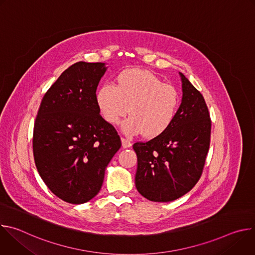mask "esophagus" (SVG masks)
I'll use <instances>...</instances> for the list:
<instances>
[{"instance_id":"34e87169","label":"esophagus","mask_w":255,"mask_h":255,"mask_svg":"<svg viewBox=\"0 0 255 255\" xmlns=\"http://www.w3.org/2000/svg\"><path fill=\"white\" fill-rule=\"evenodd\" d=\"M121 142H122V146H123V148H129V147H131L132 143H131L128 139L121 138Z\"/></svg>"}]
</instances>
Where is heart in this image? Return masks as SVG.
I'll use <instances>...</instances> for the list:
<instances>
[{
	"label": "heart",
	"mask_w": 255,
	"mask_h": 255,
	"mask_svg": "<svg viewBox=\"0 0 255 255\" xmlns=\"http://www.w3.org/2000/svg\"><path fill=\"white\" fill-rule=\"evenodd\" d=\"M96 104L102 117L111 125L122 123L127 135L142 132L146 138L163 133L173 122L179 104L176 90L151 71L130 68L115 78V86L103 85L96 93Z\"/></svg>",
	"instance_id": "obj_1"
}]
</instances>
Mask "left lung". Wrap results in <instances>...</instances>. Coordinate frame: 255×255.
Returning <instances> with one entry per match:
<instances>
[{"instance_id":"obj_1","label":"left lung","mask_w":255,"mask_h":255,"mask_svg":"<svg viewBox=\"0 0 255 255\" xmlns=\"http://www.w3.org/2000/svg\"><path fill=\"white\" fill-rule=\"evenodd\" d=\"M183 98L171 125L147 142H136L135 186L152 202H171L201 177L210 146L211 119L202 94L179 72Z\"/></svg>"}]
</instances>
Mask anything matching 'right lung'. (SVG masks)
<instances>
[{
  "label": "right lung",
  "instance_id": "1",
  "mask_svg": "<svg viewBox=\"0 0 255 255\" xmlns=\"http://www.w3.org/2000/svg\"><path fill=\"white\" fill-rule=\"evenodd\" d=\"M107 68L104 62L69 66L44 95L35 120L36 167L48 189L70 204L98 195L106 167L121 147L119 135L96 104Z\"/></svg>",
  "mask_w": 255,
  "mask_h": 255
}]
</instances>
